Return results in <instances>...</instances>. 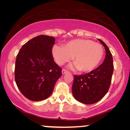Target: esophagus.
<instances>
[{
  "label": "esophagus",
  "instance_id": "34e87169",
  "mask_svg": "<svg viewBox=\"0 0 130 130\" xmlns=\"http://www.w3.org/2000/svg\"><path fill=\"white\" fill-rule=\"evenodd\" d=\"M67 72H67V70H65V69H63V70H62V74H64L66 73H67Z\"/></svg>",
  "mask_w": 130,
  "mask_h": 130
}]
</instances>
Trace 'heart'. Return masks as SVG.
Returning a JSON list of instances; mask_svg holds the SVG:
<instances>
[{
  "mask_svg": "<svg viewBox=\"0 0 130 130\" xmlns=\"http://www.w3.org/2000/svg\"><path fill=\"white\" fill-rule=\"evenodd\" d=\"M52 54L55 61L61 66L72 59L74 64L72 69L89 72L95 69L102 61L104 50L101 44L88 39H75L64 46L55 45Z\"/></svg>",
  "mask_w": 130,
  "mask_h": 130,
  "instance_id": "heart-1",
  "label": "heart"
}]
</instances>
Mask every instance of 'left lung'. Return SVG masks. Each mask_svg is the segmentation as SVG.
<instances>
[{
	"mask_svg": "<svg viewBox=\"0 0 130 130\" xmlns=\"http://www.w3.org/2000/svg\"><path fill=\"white\" fill-rule=\"evenodd\" d=\"M105 49V58L95 70L82 75H74L72 93L76 100L85 104L98 102L106 95L111 83L113 71L112 56L108 46L98 39Z\"/></svg>",
	"mask_w": 130,
	"mask_h": 130,
	"instance_id": "left-lung-1",
	"label": "left lung"
}]
</instances>
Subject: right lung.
<instances>
[{"label":"right lung","mask_w":130,"mask_h":130,"mask_svg":"<svg viewBox=\"0 0 130 130\" xmlns=\"http://www.w3.org/2000/svg\"><path fill=\"white\" fill-rule=\"evenodd\" d=\"M53 37L41 35L28 41L19 50L15 67V79L24 96L32 101L47 99L51 95L61 68L54 61Z\"/></svg>","instance_id":"obj_1"}]
</instances>
